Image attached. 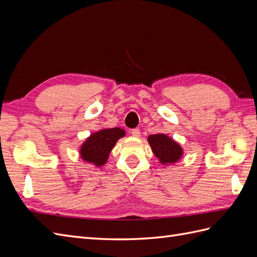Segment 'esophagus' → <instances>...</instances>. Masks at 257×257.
I'll list each match as a JSON object with an SVG mask.
<instances>
[{
    "label": "esophagus",
    "instance_id": "esophagus-1",
    "mask_svg": "<svg viewBox=\"0 0 257 257\" xmlns=\"http://www.w3.org/2000/svg\"><path fill=\"white\" fill-rule=\"evenodd\" d=\"M131 134L133 135V136H135V137H139L141 136V130L139 128H133L131 131Z\"/></svg>",
    "mask_w": 257,
    "mask_h": 257
}]
</instances>
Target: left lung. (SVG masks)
<instances>
[{
	"mask_svg": "<svg viewBox=\"0 0 257 257\" xmlns=\"http://www.w3.org/2000/svg\"><path fill=\"white\" fill-rule=\"evenodd\" d=\"M153 153L163 164L174 163L181 158L182 149L172 138L164 134H154L148 137Z\"/></svg>",
	"mask_w": 257,
	"mask_h": 257,
	"instance_id": "8db88e82",
	"label": "left lung"
}]
</instances>
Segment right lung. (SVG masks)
I'll return each mask as SVG.
<instances>
[{"label": "right lung", "mask_w": 257, "mask_h": 257, "mask_svg": "<svg viewBox=\"0 0 257 257\" xmlns=\"http://www.w3.org/2000/svg\"><path fill=\"white\" fill-rule=\"evenodd\" d=\"M124 135L125 132L120 127L106 128L92 134L81 147V158L96 166L104 165L114 144Z\"/></svg>", "instance_id": "1"}]
</instances>
